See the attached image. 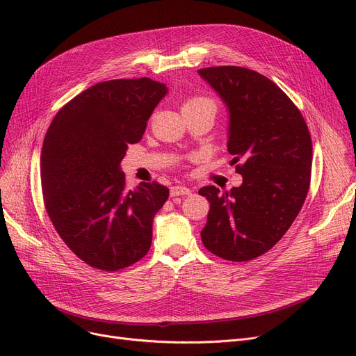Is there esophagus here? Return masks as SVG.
Masks as SVG:
<instances>
[{"label":"esophagus","instance_id":"obj_1","mask_svg":"<svg viewBox=\"0 0 356 356\" xmlns=\"http://www.w3.org/2000/svg\"><path fill=\"white\" fill-rule=\"evenodd\" d=\"M192 195V189L186 188V186L176 184L170 188V196H189Z\"/></svg>","mask_w":356,"mask_h":356}]
</instances>
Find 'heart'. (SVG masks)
<instances>
[{"instance_id": "heart-1", "label": "heart", "mask_w": 356, "mask_h": 356, "mask_svg": "<svg viewBox=\"0 0 356 356\" xmlns=\"http://www.w3.org/2000/svg\"><path fill=\"white\" fill-rule=\"evenodd\" d=\"M196 106H212V108H215V104H213V101L209 99V98H204V97H193V98H189L188 101L184 102L183 109H184V108H196Z\"/></svg>"}]
</instances>
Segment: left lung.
<instances>
[{"label": "left lung", "instance_id": "obj_1", "mask_svg": "<svg viewBox=\"0 0 356 356\" xmlns=\"http://www.w3.org/2000/svg\"><path fill=\"white\" fill-rule=\"evenodd\" d=\"M229 112L228 152L242 176L220 193L204 186L211 209L203 245L228 261L271 250L300 212L310 186L312 138L300 111L263 74L239 66L199 69Z\"/></svg>", "mask_w": 356, "mask_h": 356}]
</instances>
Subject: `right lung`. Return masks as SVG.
I'll return each mask as SVG.
<instances>
[{"instance_id": "right-lung-1", "label": "right lung", "mask_w": 356, "mask_h": 356, "mask_svg": "<svg viewBox=\"0 0 356 356\" xmlns=\"http://www.w3.org/2000/svg\"><path fill=\"white\" fill-rule=\"evenodd\" d=\"M167 90L148 78L101 82L69 101L47 129L40 156L46 211L65 244L90 267H129L152 245L168 189L153 181L128 191L120 163Z\"/></svg>"}]
</instances>
